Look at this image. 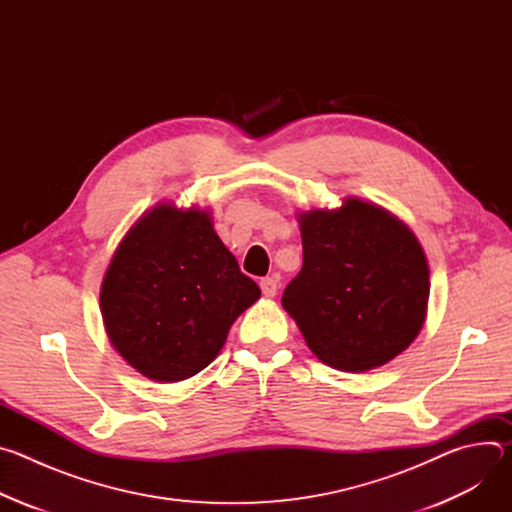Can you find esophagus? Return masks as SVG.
Masks as SVG:
<instances>
[{
    "mask_svg": "<svg viewBox=\"0 0 512 512\" xmlns=\"http://www.w3.org/2000/svg\"><path fill=\"white\" fill-rule=\"evenodd\" d=\"M259 285H261V291L265 298H275V294H277V279L275 277H265V279H261Z\"/></svg>",
    "mask_w": 512,
    "mask_h": 512,
    "instance_id": "obj_1",
    "label": "esophagus"
}]
</instances>
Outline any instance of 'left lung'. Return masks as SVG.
Returning a JSON list of instances; mask_svg holds the SVG:
<instances>
[{
	"mask_svg": "<svg viewBox=\"0 0 512 512\" xmlns=\"http://www.w3.org/2000/svg\"><path fill=\"white\" fill-rule=\"evenodd\" d=\"M298 216L304 265L281 306L328 367H383L425 322L429 267L419 241L395 214L352 196Z\"/></svg>",
	"mask_w": 512,
	"mask_h": 512,
	"instance_id": "1",
	"label": "left lung"
}]
</instances>
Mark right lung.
<instances>
[{
  "instance_id": "obj_1",
  "label": "right lung",
  "mask_w": 512,
  "mask_h": 512,
  "mask_svg": "<svg viewBox=\"0 0 512 512\" xmlns=\"http://www.w3.org/2000/svg\"><path fill=\"white\" fill-rule=\"evenodd\" d=\"M259 296L214 233L208 210L162 202L115 249L101 314L111 344L137 373L176 383L208 367Z\"/></svg>"
}]
</instances>
